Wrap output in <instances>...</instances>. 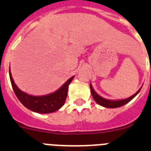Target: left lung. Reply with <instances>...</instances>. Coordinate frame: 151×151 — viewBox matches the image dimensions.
I'll use <instances>...</instances> for the list:
<instances>
[{"instance_id":"1","label":"left lung","mask_w":151,"mask_h":151,"mask_svg":"<svg viewBox=\"0 0 151 151\" xmlns=\"http://www.w3.org/2000/svg\"><path fill=\"white\" fill-rule=\"evenodd\" d=\"M90 87H91V94L93 96V98L95 100V101H96L98 104L101 105V106H103V107H108V108H116V107H121V106H123V105L126 104L127 103H128L129 101H131V100H132L133 98L140 92V89H141V88H140L136 93H134V94L132 95L131 97H128V98H127V99L120 100V101H110V100L104 99L103 97H100L99 95L97 94V93L93 91V87H92L91 85H90Z\"/></svg>"}]
</instances>
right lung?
Masks as SVG:
<instances>
[{
  "label": "right lung",
  "mask_w": 151,
  "mask_h": 151,
  "mask_svg": "<svg viewBox=\"0 0 151 151\" xmlns=\"http://www.w3.org/2000/svg\"><path fill=\"white\" fill-rule=\"evenodd\" d=\"M11 85L15 94L25 107L40 114H47L58 111L64 105L68 95V86L73 80V77L70 78L60 89L50 94L45 96H31L19 89L14 82L11 71L9 70Z\"/></svg>",
  "instance_id": "1"
}]
</instances>
